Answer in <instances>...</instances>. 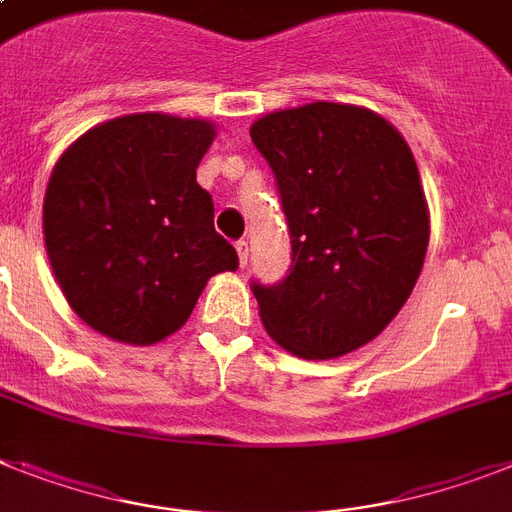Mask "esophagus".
Returning <instances> with one entry per match:
<instances>
[{
  "label": "esophagus",
  "mask_w": 512,
  "mask_h": 512,
  "mask_svg": "<svg viewBox=\"0 0 512 512\" xmlns=\"http://www.w3.org/2000/svg\"><path fill=\"white\" fill-rule=\"evenodd\" d=\"M236 252H239V263L242 265H247V257H249V244L244 242H236Z\"/></svg>",
  "instance_id": "obj_1"
}]
</instances>
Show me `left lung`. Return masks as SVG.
Returning <instances> with one entry per match:
<instances>
[{
    "label": "left lung",
    "instance_id": "1",
    "mask_svg": "<svg viewBox=\"0 0 512 512\" xmlns=\"http://www.w3.org/2000/svg\"><path fill=\"white\" fill-rule=\"evenodd\" d=\"M249 137L276 174L289 223L283 281H252L268 336L336 359L385 330L422 273L429 210L411 148L375 111L317 101L273 111Z\"/></svg>",
    "mask_w": 512,
    "mask_h": 512
}]
</instances>
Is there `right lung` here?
<instances>
[{
  "instance_id": "add662e5",
  "label": "right lung",
  "mask_w": 512,
  "mask_h": 512,
  "mask_svg": "<svg viewBox=\"0 0 512 512\" xmlns=\"http://www.w3.org/2000/svg\"><path fill=\"white\" fill-rule=\"evenodd\" d=\"M213 137L205 119L130 114L77 137L51 171V270L77 317L103 336L163 341L187 322L208 278L239 265L197 184Z\"/></svg>"
}]
</instances>
